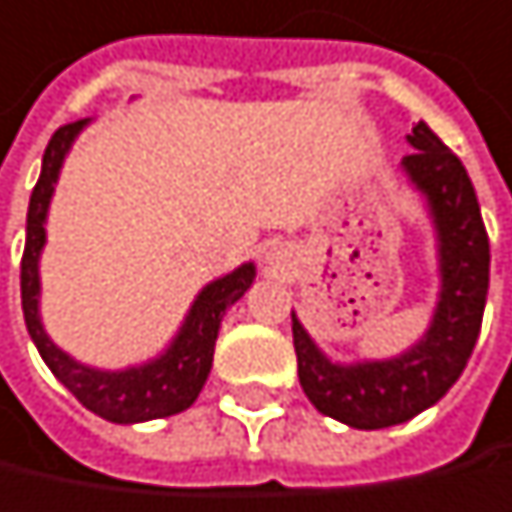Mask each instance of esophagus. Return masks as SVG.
I'll list each match as a JSON object with an SVG mask.
<instances>
[{"label":"esophagus","mask_w":512,"mask_h":512,"mask_svg":"<svg viewBox=\"0 0 512 512\" xmlns=\"http://www.w3.org/2000/svg\"><path fill=\"white\" fill-rule=\"evenodd\" d=\"M280 256H283V250H280V247H274V250L268 253V259H271V262H274V259H280Z\"/></svg>","instance_id":"esophagus-1"}]
</instances>
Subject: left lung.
<instances>
[{"instance_id": "left-lung-1", "label": "left lung", "mask_w": 512, "mask_h": 512, "mask_svg": "<svg viewBox=\"0 0 512 512\" xmlns=\"http://www.w3.org/2000/svg\"><path fill=\"white\" fill-rule=\"evenodd\" d=\"M413 156L401 170L424 197L436 232L439 297L424 336L389 359L333 362L291 312L297 377L318 413L356 430L404 424L433 407L463 374L478 342L486 288L489 238L472 179L427 123L407 135Z\"/></svg>"}]
</instances>
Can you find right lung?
<instances>
[{
	"label": "right lung",
	"instance_id": "1",
	"mask_svg": "<svg viewBox=\"0 0 512 512\" xmlns=\"http://www.w3.org/2000/svg\"><path fill=\"white\" fill-rule=\"evenodd\" d=\"M91 120L67 123L61 126L46 153L40 179L34 185L32 200H29V218H26V250H23V265H20V291H23V315L26 327L32 336L34 348L40 351L49 371L79 398L82 407H88L105 421L114 424H141L153 418L176 416L188 410L197 395L206 386V377L212 371V356L218 330L224 321L226 309L244 297V291L256 280V265L244 262L235 271L212 280L209 286L200 288L194 297L182 327L170 339V345L129 368H94L79 359H73L67 351H61L43 321H40V253L46 247V218H49V203L61 176V167L67 153L73 150V141L82 135V129Z\"/></svg>",
	"mask_w": 512,
	"mask_h": 512
}]
</instances>
